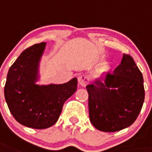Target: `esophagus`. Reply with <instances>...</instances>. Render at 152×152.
Wrapping results in <instances>:
<instances>
[{"instance_id":"esophagus-1","label":"esophagus","mask_w":152,"mask_h":152,"mask_svg":"<svg viewBox=\"0 0 152 152\" xmlns=\"http://www.w3.org/2000/svg\"><path fill=\"white\" fill-rule=\"evenodd\" d=\"M78 82L79 84L83 87H85L87 83V79L84 76H80L78 77Z\"/></svg>"}]
</instances>
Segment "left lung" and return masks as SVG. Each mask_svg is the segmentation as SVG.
Wrapping results in <instances>:
<instances>
[{
    "mask_svg": "<svg viewBox=\"0 0 152 152\" xmlns=\"http://www.w3.org/2000/svg\"><path fill=\"white\" fill-rule=\"evenodd\" d=\"M89 115L100 131L115 132L134 123L144 101L142 73L131 56L123 55L112 73L87 85Z\"/></svg>",
    "mask_w": 152,
    "mask_h": 152,
    "instance_id": "1",
    "label": "left lung"
}]
</instances>
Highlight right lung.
<instances>
[{
  "mask_svg": "<svg viewBox=\"0 0 152 152\" xmlns=\"http://www.w3.org/2000/svg\"><path fill=\"white\" fill-rule=\"evenodd\" d=\"M46 43L21 53L7 75L4 97L17 122L27 127L46 129L56 123L65 101L76 91L77 79L62 84H37Z\"/></svg>",
  "mask_w": 152,
  "mask_h": 152,
  "instance_id": "right-lung-1",
  "label": "right lung"
}]
</instances>
